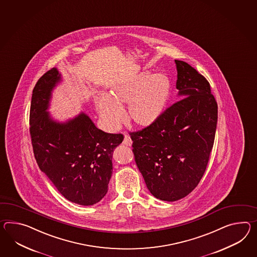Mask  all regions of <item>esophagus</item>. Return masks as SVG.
<instances>
[{
  "instance_id": "esophagus-1",
  "label": "esophagus",
  "mask_w": 257,
  "mask_h": 257,
  "mask_svg": "<svg viewBox=\"0 0 257 257\" xmlns=\"http://www.w3.org/2000/svg\"><path fill=\"white\" fill-rule=\"evenodd\" d=\"M132 143H133V141H132L131 138L130 137L126 134L124 135V138H123V141H122V144L125 145V146H128V147H130L131 146Z\"/></svg>"
}]
</instances>
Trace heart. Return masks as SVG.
Returning a JSON list of instances; mask_svg holds the SVG:
<instances>
[{"label":"heart","instance_id":"obj_1","mask_svg":"<svg viewBox=\"0 0 257 257\" xmlns=\"http://www.w3.org/2000/svg\"><path fill=\"white\" fill-rule=\"evenodd\" d=\"M172 85L167 76L143 72L113 88L111 94L99 95L96 105L101 119L114 130L124 119L122 108L127 104V118L135 125L148 127L156 122L169 102Z\"/></svg>","mask_w":257,"mask_h":257}]
</instances>
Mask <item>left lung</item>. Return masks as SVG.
I'll list each match as a JSON object with an SVG mask.
<instances>
[{
    "instance_id": "obj_1",
    "label": "left lung",
    "mask_w": 257,
    "mask_h": 257,
    "mask_svg": "<svg viewBox=\"0 0 257 257\" xmlns=\"http://www.w3.org/2000/svg\"><path fill=\"white\" fill-rule=\"evenodd\" d=\"M180 100L142 130L130 132L133 153L147 188L157 199L188 196L205 173L213 149L217 103L210 83L188 63L175 60Z\"/></svg>"
}]
</instances>
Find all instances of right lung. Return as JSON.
Segmentation results:
<instances>
[{"label": "right lung", "mask_w": 257, "mask_h": 257, "mask_svg": "<svg viewBox=\"0 0 257 257\" xmlns=\"http://www.w3.org/2000/svg\"><path fill=\"white\" fill-rule=\"evenodd\" d=\"M60 81L57 69L42 76L32 91L30 134L40 169L69 201L89 206L107 192L112 153L123 136L96 128L84 113L59 123L46 111L51 92Z\"/></svg>", "instance_id": "right-lung-1"}]
</instances>
